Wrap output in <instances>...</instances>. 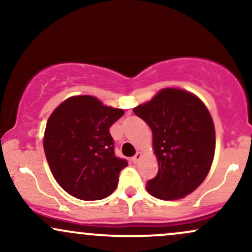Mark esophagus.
Returning a JSON list of instances; mask_svg holds the SVG:
<instances>
[{
  "instance_id": "1",
  "label": "esophagus",
  "mask_w": 252,
  "mask_h": 252,
  "mask_svg": "<svg viewBox=\"0 0 252 252\" xmlns=\"http://www.w3.org/2000/svg\"><path fill=\"white\" fill-rule=\"evenodd\" d=\"M141 158H142V153H141V152L136 153V155H135V156H132V162H134V163H137V162H138V160H140Z\"/></svg>"
}]
</instances>
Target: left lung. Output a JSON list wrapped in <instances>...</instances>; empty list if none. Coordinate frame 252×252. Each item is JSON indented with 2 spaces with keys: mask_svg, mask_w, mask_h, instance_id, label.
Here are the masks:
<instances>
[{
  "mask_svg": "<svg viewBox=\"0 0 252 252\" xmlns=\"http://www.w3.org/2000/svg\"><path fill=\"white\" fill-rule=\"evenodd\" d=\"M134 112L153 131L158 172L147 182L149 194L161 200L190 194L209 174L215 158L216 131L209 109L192 92L164 88Z\"/></svg>",
  "mask_w": 252,
  "mask_h": 252,
  "instance_id": "1",
  "label": "left lung"
}]
</instances>
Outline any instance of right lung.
Masks as SVG:
<instances>
[{
    "label": "right lung",
    "instance_id": "right-lung-1",
    "mask_svg": "<svg viewBox=\"0 0 252 252\" xmlns=\"http://www.w3.org/2000/svg\"><path fill=\"white\" fill-rule=\"evenodd\" d=\"M124 115L89 94L72 96L54 109L43 134V150L59 186L80 200H100L116 189L128 166L115 156L109 128Z\"/></svg>",
    "mask_w": 252,
    "mask_h": 252
}]
</instances>
